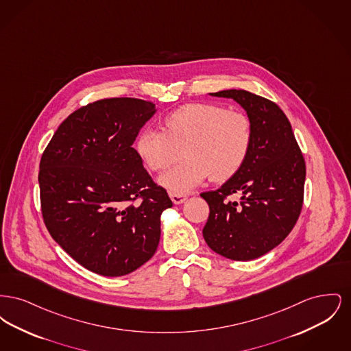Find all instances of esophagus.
Wrapping results in <instances>:
<instances>
[{
  "instance_id": "obj_1",
  "label": "esophagus",
  "mask_w": 351,
  "mask_h": 351,
  "mask_svg": "<svg viewBox=\"0 0 351 351\" xmlns=\"http://www.w3.org/2000/svg\"><path fill=\"white\" fill-rule=\"evenodd\" d=\"M169 197L176 205L183 204L184 201L186 200V195H184V193H169Z\"/></svg>"
}]
</instances>
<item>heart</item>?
I'll return each instance as SVG.
<instances>
[{
  "label": "heart",
  "mask_w": 351,
  "mask_h": 351,
  "mask_svg": "<svg viewBox=\"0 0 351 351\" xmlns=\"http://www.w3.org/2000/svg\"><path fill=\"white\" fill-rule=\"evenodd\" d=\"M165 130L145 128L135 147L151 171H162L186 158L159 178L169 193H185L209 176L225 182L245 165L252 145L250 118L210 102L186 104L163 121Z\"/></svg>",
  "instance_id": "1"
}]
</instances>
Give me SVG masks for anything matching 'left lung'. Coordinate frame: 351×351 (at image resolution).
I'll return each mask as SVG.
<instances>
[{"instance_id": "left-lung-1", "label": "left lung", "mask_w": 351, "mask_h": 351, "mask_svg": "<svg viewBox=\"0 0 351 351\" xmlns=\"http://www.w3.org/2000/svg\"><path fill=\"white\" fill-rule=\"evenodd\" d=\"M233 99L252 125L250 154L242 168L217 191L200 196L209 205L202 229L208 246L233 261L256 259L282 243L300 216L305 162L283 110L243 89L210 93ZM241 194L242 202L227 200Z\"/></svg>"}]
</instances>
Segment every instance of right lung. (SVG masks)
Returning <instances> with one entry per match:
<instances>
[{"label": "right lung", "mask_w": 351, "mask_h": 351, "mask_svg": "<svg viewBox=\"0 0 351 351\" xmlns=\"http://www.w3.org/2000/svg\"><path fill=\"white\" fill-rule=\"evenodd\" d=\"M156 112L150 101L117 97L69 114L39 165L42 215L51 237L79 265L122 276L145 265L172 206L154 183L134 141Z\"/></svg>", "instance_id": "right-lung-1"}]
</instances>
